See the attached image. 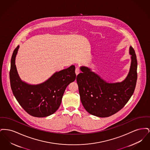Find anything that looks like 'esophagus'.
<instances>
[{"label": "esophagus", "instance_id": "obj_1", "mask_svg": "<svg viewBox=\"0 0 150 150\" xmlns=\"http://www.w3.org/2000/svg\"><path fill=\"white\" fill-rule=\"evenodd\" d=\"M80 69H79V67H76V69H75V74H76V75H78L80 73Z\"/></svg>", "mask_w": 150, "mask_h": 150}]
</instances>
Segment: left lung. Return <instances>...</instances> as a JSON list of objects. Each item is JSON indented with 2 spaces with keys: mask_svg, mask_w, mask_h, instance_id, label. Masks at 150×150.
<instances>
[{
  "mask_svg": "<svg viewBox=\"0 0 150 150\" xmlns=\"http://www.w3.org/2000/svg\"><path fill=\"white\" fill-rule=\"evenodd\" d=\"M131 63L128 74L120 82H109L91 69L81 66L76 77L81 102L90 114L106 117L115 114L126 105L134 93L137 80L135 51L129 47Z\"/></svg>",
  "mask_w": 150,
  "mask_h": 150,
  "instance_id": "left-lung-1",
  "label": "left lung"
}]
</instances>
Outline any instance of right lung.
Returning <instances> with one entry per match:
<instances>
[{
	"label": "right lung",
	"instance_id": "1",
	"mask_svg": "<svg viewBox=\"0 0 150 150\" xmlns=\"http://www.w3.org/2000/svg\"><path fill=\"white\" fill-rule=\"evenodd\" d=\"M20 46L14 50L11 58L9 78L11 86L15 98L29 115L44 117L54 114L61 103L67 86L75 81V66L54 72L42 83L31 84L22 81L15 64Z\"/></svg>",
	"mask_w": 150,
	"mask_h": 150
}]
</instances>
